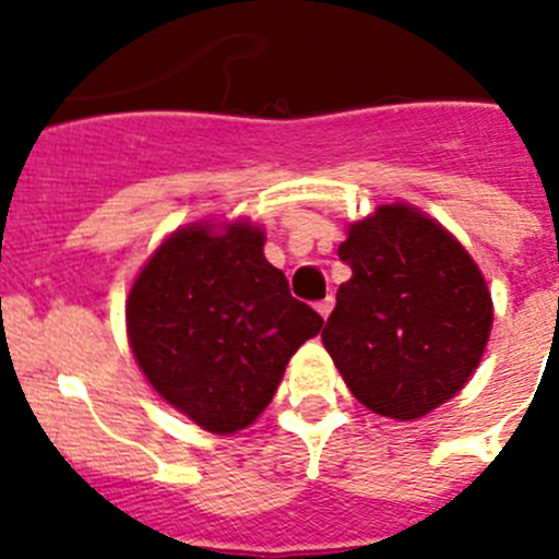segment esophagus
Returning a JSON list of instances; mask_svg holds the SVG:
<instances>
[{
  "mask_svg": "<svg viewBox=\"0 0 559 559\" xmlns=\"http://www.w3.org/2000/svg\"><path fill=\"white\" fill-rule=\"evenodd\" d=\"M333 305H335V299H333V296H324L322 302L316 305V310H319V316H322V319H328V316L333 313Z\"/></svg>",
  "mask_w": 559,
  "mask_h": 559,
  "instance_id": "1",
  "label": "esophagus"
}]
</instances>
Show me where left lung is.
<instances>
[{
	"label": "left lung",
	"mask_w": 559,
	"mask_h": 559,
	"mask_svg": "<svg viewBox=\"0 0 559 559\" xmlns=\"http://www.w3.org/2000/svg\"><path fill=\"white\" fill-rule=\"evenodd\" d=\"M353 269L322 330L360 406L419 419L456 397L492 330L481 269L445 226L406 201L380 204L338 246Z\"/></svg>",
	"instance_id": "left-lung-1"
}]
</instances>
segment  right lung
<instances>
[{"label": "right lung", "mask_w": 559, "mask_h": 559, "mask_svg": "<svg viewBox=\"0 0 559 559\" xmlns=\"http://www.w3.org/2000/svg\"><path fill=\"white\" fill-rule=\"evenodd\" d=\"M263 226L192 221L156 246L126 299L131 353L153 392L218 437L243 431L324 319L263 254Z\"/></svg>", "instance_id": "add662e5"}]
</instances>
